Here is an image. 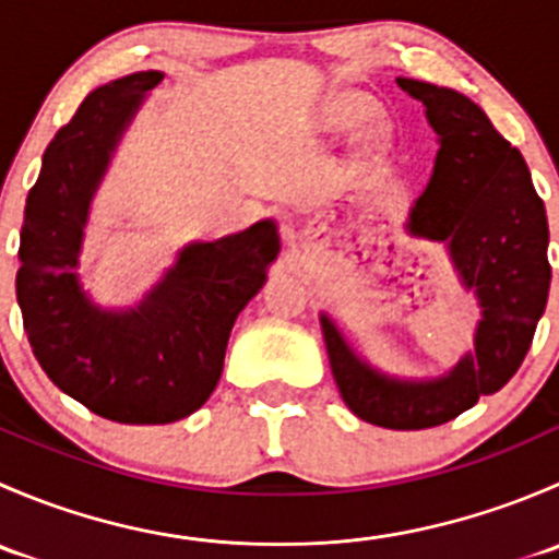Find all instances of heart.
I'll use <instances>...</instances> for the list:
<instances>
[{"mask_svg": "<svg viewBox=\"0 0 559 559\" xmlns=\"http://www.w3.org/2000/svg\"><path fill=\"white\" fill-rule=\"evenodd\" d=\"M376 116L373 99L365 97L362 92L354 88H335L324 97L319 107V123L330 132H346V129L359 127V123L370 121ZM389 143V123L386 121H370L368 127L359 132L357 145L362 154H379Z\"/></svg>", "mask_w": 559, "mask_h": 559, "instance_id": "b5f03b06", "label": "heart"}]
</instances>
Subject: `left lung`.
Instances as JSON below:
<instances>
[{
    "instance_id": "8db88e82",
    "label": "left lung",
    "mask_w": 559,
    "mask_h": 559,
    "mask_svg": "<svg viewBox=\"0 0 559 559\" xmlns=\"http://www.w3.org/2000/svg\"><path fill=\"white\" fill-rule=\"evenodd\" d=\"M397 86L425 105L438 134L436 165L405 233L443 243L460 286L476 295L473 352L432 379H400L359 357L330 316L319 321L343 403L376 427L425 430L473 408L520 370L549 297V224L522 154L481 107L414 78H397Z\"/></svg>"
}]
</instances>
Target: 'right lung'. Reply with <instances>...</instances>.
Segmentation results:
<instances>
[{"mask_svg":"<svg viewBox=\"0 0 559 559\" xmlns=\"http://www.w3.org/2000/svg\"><path fill=\"white\" fill-rule=\"evenodd\" d=\"M162 72L94 88L43 154L26 197L15 275L39 368L72 400L121 425H170L205 405L224 370L235 319L281 251L273 218L183 246L138 306L103 308L83 289L92 200L123 132Z\"/></svg>","mask_w":559,"mask_h":559,"instance_id":"right-lung-1","label":"right lung"}]
</instances>
